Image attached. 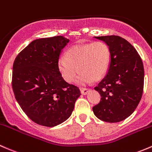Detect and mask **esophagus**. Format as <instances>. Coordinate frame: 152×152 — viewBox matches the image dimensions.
<instances>
[{"label": "esophagus", "instance_id": "34e87169", "mask_svg": "<svg viewBox=\"0 0 152 152\" xmlns=\"http://www.w3.org/2000/svg\"><path fill=\"white\" fill-rule=\"evenodd\" d=\"M89 90H90V89L86 88H80V92H81V94L83 95L87 94L88 93Z\"/></svg>", "mask_w": 152, "mask_h": 152}]
</instances>
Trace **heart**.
<instances>
[{
    "mask_svg": "<svg viewBox=\"0 0 152 152\" xmlns=\"http://www.w3.org/2000/svg\"><path fill=\"white\" fill-rule=\"evenodd\" d=\"M110 62L108 45L104 42H95L69 48L65 58L59 59L58 66L64 79L69 83L74 82L79 71L80 74L77 83L84 85L91 80H98L103 77Z\"/></svg>",
    "mask_w": 152,
    "mask_h": 152,
    "instance_id": "heart-1",
    "label": "heart"
}]
</instances>
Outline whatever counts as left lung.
I'll return each instance as SVG.
<instances>
[{"label":"left lung","instance_id":"8db88e82","mask_svg":"<svg viewBox=\"0 0 152 152\" xmlns=\"http://www.w3.org/2000/svg\"><path fill=\"white\" fill-rule=\"evenodd\" d=\"M95 38L108 45L110 63L106 76L94 88L101 100L93 107L94 113L103 121L119 122L134 112L141 99L143 61L135 48L122 37L111 35Z\"/></svg>","mask_w":152,"mask_h":152}]
</instances>
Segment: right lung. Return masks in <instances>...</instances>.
Masks as SVG:
<instances>
[{"label": "right lung", "instance_id": "add662e5", "mask_svg": "<svg viewBox=\"0 0 152 152\" xmlns=\"http://www.w3.org/2000/svg\"><path fill=\"white\" fill-rule=\"evenodd\" d=\"M69 41L61 36L34 40L13 64L15 99L30 119L42 126L53 127L68 119L80 96L78 87L66 82L58 66Z\"/></svg>", "mask_w": 152, "mask_h": 152}]
</instances>
